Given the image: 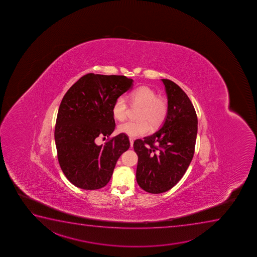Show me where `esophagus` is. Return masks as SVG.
Instances as JSON below:
<instances>
[{
  "label": "esophagus",
  "instance_id": "1",
  "mask_svg": "<svg viewBox=\"0 0 257 257\" xmlns=\"http://www.w3.org/2000/svg\"><path fill=\"white\" fill-rule=\"evenodd\" d=\"M129 140H130L131 147H133V142H134V140H133V138H130V139H129Z\"/></svg>",
  "mask_w": 257,
  "mask_h": 257
}]
</instances>
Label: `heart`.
<instances>
[{
    "label": "heart",
    "instance_id": "heart-1",
    "mask_svg": "<svg viewBox=\"0 0 257 257\" xmlns=\"http://www.w3.org/2000/svg\"><path fill=\"white\" fill-rule=\"evenodd\" d=\"M129 100L133 105H139V118L141 120L126 121L119 124V133L129 137L146 135L151 130L148 122L153 127L163 123L168 113V105L164 99L157 96V92L148 86H140L129 94ZM112 115L118 120H124L128 112V104L124 96H118L113 102Z\"/></svg>",
    "mask_w": 257,
    "mask_h": 257
}]
</instances>
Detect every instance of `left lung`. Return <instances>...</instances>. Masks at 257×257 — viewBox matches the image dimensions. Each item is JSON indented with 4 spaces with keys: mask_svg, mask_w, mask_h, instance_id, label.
<instances>
[{
    "mask_svg": "<svg viewBox=\"0 0 257 257\" xmlns=\"http://www.w3.org/2000/svg\"><path fill=\"white\" fill-rule=\"evenodd\" d=\"M168 97V113L152 135L133 144L139 161L136 179L142 189L164 193L182 178L194 154L198 132L196 112L187 94L169 79H162Z\"/></svg>",
    "mask_w": 257,
    "mask_h": 257,
    "instance_id": "1",
    "label": "left lung"
}]
</instances>
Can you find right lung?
I'll use <instances>...</instances> for the list:
<instances>
[{
	"label": "right lung",
	"instance_id": "1",
	"mask_svg": "<svg viewBox=\"0 0 257 257\" xmlns=\"http://www.w3.org/2000/svg\"><path fill=\"white\" fill-rule=\"evenodd\" d=\"M133 79L89 73L64 94L58 109L55 143L58 159L66 178L85 190L105 187L116 163L130 147L129 138L120 133L105 145L115 129L112 105L116 98L133 88Z\"/></svg>",
	"mask_w": 257,
	"mask_h": 257
}]
</instances>
